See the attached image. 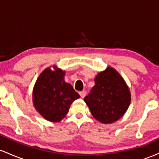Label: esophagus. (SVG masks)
Returning a JSON list of instances; mask_svg holds the SVG:
<instances>
[{
	"instance_id": "esophagus-1",
	"label": "esophagus",
	"mask_w": 159,
	"mask_h": 159,
	"mask_svg": "<svg viewBox=\"0 0 159 159\" xmlns=\"http://www.w3.org/2000/svg\"><path fill=\"white\" fill-rule=\"evenodd\" d=\"M79 94H80V96H81V98H84L86 96V91H84V90L81 91V92H79Z\"/></svg>"
}]
</instances>
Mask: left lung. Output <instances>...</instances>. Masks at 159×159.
Here are the masks:
<instances>
[{"instance_id":"1","label":"left lung","mask_w":159,"mask_h":159,"mask_svg":"<svg viewBox=\"0 0 159 159\" xmlns=\"http://www.w3.org/2000/svg\"><path fill=\"white\" fill-rule=\"evenodd\" d=\"M94 81L95 86L84 100L95 119L102 123H114L123 116L129 106V87L120 75L111 67L99 72Z\"/></svg>"}]
</instances>
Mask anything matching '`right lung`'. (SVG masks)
Segmentation results:
<instances>
[{
  "label": "right lung",
  "instance_id": "1",
  "mask_svg": "<svg viewBox=\"0 0 159 159\" xmlns=\"http://www.w3.org/2000/svg\"><path fill=\"white\" fill-rule=\"evenodd\" d=\"M65 72L45 69L36 81L33 101L36 111L45 120L59 122L68 113L70 105L80 97L70 84L64 81Z\"/></svg>",
  "mask_w": 159,
  "mask_h": 159
}]
</instances>
